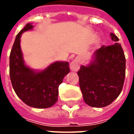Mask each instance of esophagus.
I'll return each instance as SVG.
<instances>
[{"label":"esophagus","instance_id":"obj_1","mask_svg":"<svg viewBox=\"0 0 134 134\" xmlns=\"http://www.w3.org/2000/svg\"><path fill=\"white\" fill-rule=\"evenodd\" d=\"M80 69V61L78 59H75L70 64V70L77 72Z\"/></svg>","mask_w":134,"mask_h":134}]
</instances>
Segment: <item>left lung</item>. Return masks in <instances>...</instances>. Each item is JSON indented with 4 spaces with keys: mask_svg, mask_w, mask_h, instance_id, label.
Here are the masks:
<instances>
[{
    "mask_svg": "<svg viewBox=\"0 0 134 134\" xmlns=\"http://www.w3.org/2000/svg\"><path fill=\"white\" fill-rule=\"evenodd\" d=\"M115 44L96 50L88 66L77 72L79 84L85 103L103 108L117 98L122 91L126 75V57L118 38L110 34Z\"/></svg>",
    "mask_w": 134,
    "mask_h": 134,
    "instance_id": "1",
    "label": "left lung"
}]
</instances>
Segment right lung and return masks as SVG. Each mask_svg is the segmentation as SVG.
Wrapping results in <instances>:
<instances>
[{
  "mask_svg": "<svg viewBox=\"0 0 134 134\" xmlns=\"http://www.w3.org/2000/svg\"><path fill=\"white\" fill-rule=\"evenodd\" d=\"M33 28L27 24L16 36L10 54L9 73L16 94L24 103L36 108H47L57 103L59 86L70 72L68 62H57L41 72H34L23 60L20 38L23 32Z\"/></svg>",
  "mask_w": 134,
  "mask_h": 134,
  "instance_id": "right-lung-1",
  "label": "right lung"
}]
</instances>
